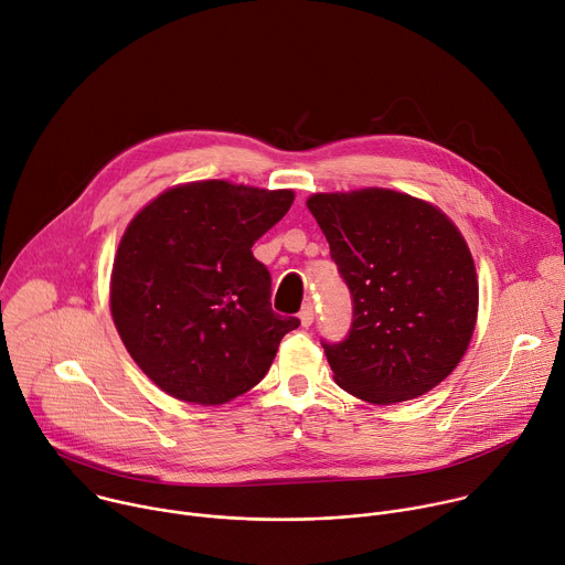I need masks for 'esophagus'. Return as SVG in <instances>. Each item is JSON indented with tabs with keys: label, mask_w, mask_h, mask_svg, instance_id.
<instances>
[{
	"label": "esophagus",
	"mask_w": 565,
	"mask_h": 565,
	"mask_svg": "<svg viewBox=\"0 0 565 565\" xmlns=\"http://www.w3.org/2000/svg\"><path fill=\"white\" fill-rule=\"evenodd\" d=\"M300 323L305 326V328H309L311 323H315V302H305L302 305V309H300Z\"/></svg>",
	"instance_id": "34e87169"
}]
</instances>
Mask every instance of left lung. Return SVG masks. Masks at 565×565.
Instances as JSON below:
<instances>
[{
	"instance_id": "obj_1",
	"label": "left lung",
	"mask_w": 565,
	"mask_h": 565,
	"mask_svg": "<svg viewBox=\"0 0 565 565\" xmlns=\"http://www.w3.org/2000/svg\"><path fill=\"white\" fill-rule=\"evenodd\" d=\"M307 209L352 296L345 339L321 341L337 384L386 406L447 380L478 315L476 267L454 222L386 188L311 195Z\"/></svg>"
}]
</instances>
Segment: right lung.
Listing matches in <instances>:
<instances>
[{
	"mask_svg": "<svg viewBox=\"0 0 565 565\" xmlns=\"http://www.w3.org/2000/svg\"><path fill=\"white\" fill-rule=\"evenodd\" d=\"M291 191L226 181L172 188L125 231L111 271V317L137 365L168 395L235 399L267 374L296 317L271 309V274L254 246Z\"/></svg>",
	"mask_w": 565,
	"mask_h": 565,
	"instance_id": "right-lung-1",
	"label": "right lung"
}]
</instances>
